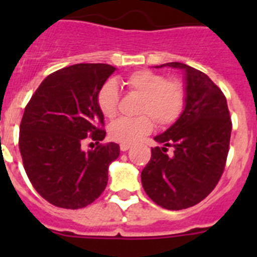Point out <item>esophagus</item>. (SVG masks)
<instances>
[{
  "instance_id": "esophagus-1",
  "label": "esophagus",
  "mask_w": 257,
  "mask_h": 257,
  "mask_svg": "<svg viewBox=\"0 0 257 257\" xmlns=\"http://www.w3.org/2000/svg\"><path fill=\"white\" fill-rule=\"evenodd\" d=\"M119 148H121L122 152H126L131 148V144H121L119 145Z\"/></svg>"
}]
</instances>
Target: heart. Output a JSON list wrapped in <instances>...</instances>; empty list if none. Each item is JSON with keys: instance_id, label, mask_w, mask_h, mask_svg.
I'll return each instance as SVG.
<instances>
[{"instance_id": "b5f03b06", "label": "heart", "mask_w": 257, "mask_h": 257, "mask_svg": "<svg viewBox=\"0 0 257 257\" xmlns=\"http://www.w3.org/2000/svg\"><path fill=\"white\" fill-rule=\"evenodd\" d=\"M127 91L140 96L135 118H118L108 127L110 139L122 144H131L147 135L153 128L167 127L181 115L187 100L185 86L178 78L149 69L136 70L123 79ZM96 103L101 114L113 118L117 114L119 94L113 81H106L99 88Z\"/></svg>"}]
</instances>
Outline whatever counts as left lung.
I'll return each instance as SVG.
<instances>
[{
	"label": "left lung",
	"instance_id": "obj_1",
	"mask_svg": "<svg viewBox=\"0 0 257 257\" xmlns=\"http://www.w3.org/2000/svg\"><path fill=\"white\" fill-rule=\"evenodd\" d=\"M163 65L185 70V109L169 130L154 138L165 147L152 148L142 184L158 206L184 210L205 199L219 183L229 152L231 119L225 95L203 72L176 61ZM169 146L174 148L172 156L167 154Z\"/></svg>",
	"mask_w": 257,
	"mask_h": 257
}]
</instances>
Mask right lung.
I'll list each match as a JSON object with an SVG mask.
<instances>
[{"instance_id": "obj_1", "label": "right lung", "mask_w": 257, "mask_h": 257, "mask_svg": "<svg viewBox=\"0 0 257 257\" xmlns=\"http://www.w3.org/2000/svg\"><path fill=\"white\" fill-rule=\"evenodd\" d=\"M114 70L101 63L56 70L24 109L19 131L23 166L38 194L56 207H86L108 184V166L118 158L119 147L100 143L105 130L96 95ZM85 140L95 141V149L82 151Z\"/></svg>"}]
</instances>
